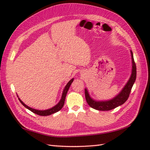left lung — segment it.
<instances>
[{
	"instance_id": "left-lung-1",
	"label": "left lung",
	"mask_w": 150,
	"mask_h": 150,
	"mask_svg": "<svg viewBox=\"0 0 150 150\" xmlns=\"http://www.w3.org/2000/svg\"><path fill=\"white\" fill-rule=\"evenodd\" d=\"M131 55L132 59V71L131 77H130L128 82L125 85V86L124 87L122 91L120 92V93L117 95L113 99L107 101H96L92 99L90 97V95L88 93L87 89H85L86 100L87 103L91 108L100 111H109L123 104L128 100L130 92H131L132 90V88L133 87V85L135 81L137 76L136 64L134 61V59H133V55L132 51Z\"/></svg>"
}]
</instances>
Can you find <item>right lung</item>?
I'll use <instances>...</instances> for the list:
<instances>
[{"label":"right lung","instance_id":"add662e5","mask_svg":"<svg viewBox=\"0 0 150 150\" xmlns=\"http://www.w3.org/2000/svg\"><path fill=\"white\" fill-rule=\"evenodd\" d=\"M73 81V79H71L69 82L68 83L66 84V86L64 88V90L63 91V93L62 95V97H61V99H60L59 103L57 104L56 106H55L54 107L50 108L49 110H35L33 109V108H31L30 107H28V106H26V104H25L23 102H22L20 98H18V100L19 101L21 102V103L23 105V106L26 108L27 109H28L29 110H30L31 111H32L33 113H35L37 115H39L40 116H47V115H52L53 113H55L57 111H59V110H60L62 109V108L63 107L64 104V101H65V98H66V94L68 93V91L69 90V88L70 87V85L71 84V83Z\"/></svg>","mask_w":150,"mask_h":150}]
</instances>
